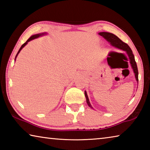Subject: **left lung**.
Returning <instances> with one entry per match:
<instances>
[{
  "instance_id": "8db88e82",
  "label": "left lung",
  "mask_w": 150,
  "mask_h": 150,
  "mask_svg": "<svg viewBox=\"0 0 150 150\" xmlns=\"http://www.w3.org/2000/svg\"><path fill=\"white\" fill-rule=\"evenodd\" d=\"M98 34L101 36L103 37L106 41L110 43V44L112 45V47H115L117 49L121 50L122 51H124L127 55H128V58H129V62H130V63L131 65V67L132 68L133 71L134 73V75H135V78L136 80L137 81V82L138 83V67H137V65H136V62L135 61V58H134V55L132 53V51L131 48L129 47V45L126 44V43L123 42L122 40L116 36V35L112 34V33H109V32H99ZM85 95L86 97V100H87V103L88 106H89L90 108H93V107L91 106L89 99H88V95L87 94V92L86 91H85Z\"/></svg>"
}]
</instances>
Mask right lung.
I'll return each instance as SVG.
<instances>
[{"mask_svg":"<svg viewBox=\"0 0 150 150\" xmlns=\"http://www.w3.org/2000/svg\"><path fill=\"white\" fill-rule=\"evenodd\" d=\"M47 34V33L46 32H43V33H40V34H34V35H32L31 37L30 38L27 40V41L24 43V44L22 45L21 46V47L20 48V50H18V53H17V54H16V57H15V60H16V57H17V56H18V54L20 53V51L22 50V48H23L25 45H26L30 41H31V40H34V39H35V38H39V37H40V36H43V35H46Z\"/></svg>","mask_w":150,"mask_h":150,"instance_id":"right-lung-1","label":"right lung"}]
</instances>
